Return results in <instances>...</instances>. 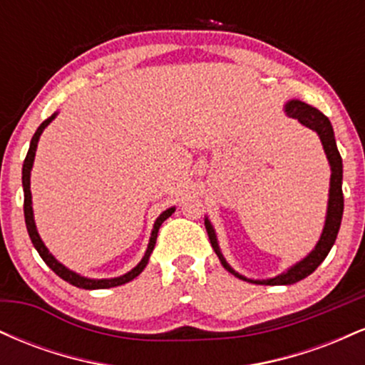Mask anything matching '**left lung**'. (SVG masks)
<instances>
[{"instance_id": "left-lung-1", "label": "left lung", "mask_w": 365, "mask_h": 365, "mask_svg": "<svg viewBox=\"0 0 365 365\" xmlns=\"http://www.w3.org/2000/svg\"><path fill=\"white\" fill-rule=\"evenodd\" d=\"M284 113H287L290 118L299 120L300 123L305 125L307 128L314 130V132L319 135V139L322 142V148H324L326 158H328L329 166H331V178H329V199H328V212H326V221H324V228H322L321 238L317 242L316 247L312 249V252L304 257L302 261L293 264L292 267H288L287 271L282 274L274 276V278L269 279H250L245 278V276L238 274L221 254L220 245H217V238H216V232L212 228L211 221L204 220V225H206L209 240H211L212 249L217 257H220L221 264L226 271H230L232 274H235L237 278L244 279V282H250L255 284H293L300 279L307 278L309 274H312L314 271L317 269V266L324 261L326 255L329 254L331 247H333L334 240H336L338 232H340V225H341V216H343V192H341V182H343V163H341V156L338 153L336 148V140H334V132L333 127H331V121L328 120V116H324L322 113L317 110V108H312L311 104H305L299 99H292L284 104Z\"/></svg>"}]
</instances>
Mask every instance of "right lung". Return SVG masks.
<instances>
[{
    "mask_svg": "<svg viewBox=\"0 0 365 365\" xmlns=\"http://www.w3.org/2000/svg\"><path fill=\"white\" fill-rule=\"evenodd\" d=\"M54 116H56V113L54 115L49 116L48 120H44L43 123L39 125V128L36 130L34 137H32L31 140V148H29V153L27 156H25V161H24V168H22V185H24V216H25V225H27V232H29V237H31L32 244H34L36 250L39 252L41 257H43V261L48 264L49 267L60 276L61 279H65V282H68L70 284H73V287L77 288H83V290H101V288H113V287H120V284H125L128 282H132L133 278H137L142 271H144V267L148 266L149 262V257L150 254H153L154 250V245H156V238H158V232H159V226L163 225V221L168 220V217L173 215L175 212V207H170L166 209V211H163L159 217L156 220V223H154V228L153 232H150V238H149V245H148V250H145L144 257H142V261L137 264L135 267H133L132 271H128V273H125L123 276H118V278H110V279H92V278H86V276H81L77 274L75 271H70L68 267L63 266L60 261H56L54 259V255L49 252L48 247L44 245V242L41 240L39 233H37V228H36V221H34V211H32V194H31V170H32V165H34V158H36V149H37V142H39V137L41 133L44 132V128L48 127L49 123L54 120Z\"/></svg>",
    "mask_w": 365,
    "mask_h": 365,
    "instance_id": "1",
    "label": "right lung"
}]
</instances>
